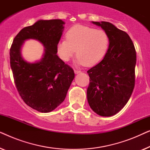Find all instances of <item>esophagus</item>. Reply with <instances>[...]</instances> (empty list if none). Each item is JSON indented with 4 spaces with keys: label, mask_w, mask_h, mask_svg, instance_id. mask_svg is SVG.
I'll return each instance as SVG.
<instances>
[{
    "label": "esophagus",
    "mask_w": 150,
    "mask_h": 150,
    "mask_svg": "<svg viewBox=\"0 0 150 150\" xmlns=\"http://www.w3.org/2000/svg\"><path fill=\"white\" fill-rule=\"evenodd\" d=\"M81 71L76 70V69H74V73H75V74H79V73H81Z\"/></svg>",
    "instance_id": "34e87169"
}]
</instances>
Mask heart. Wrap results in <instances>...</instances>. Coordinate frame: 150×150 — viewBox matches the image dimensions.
I'll return each instance as SVG.
<instances>
[{
  "label": "heart",
  "mask_w": 150,
  "mask_h": 150,
  "mask_svg": "<svg viewBox=\"0 0 150 150\" xmlns=\"http://www.w3.org/2000/svg\"><path fill=\"white\" fill-rule=\"evenodd\" d=\"M57 45V52L63 61H67L76 53L77 63L93 66L105 56L109 47V38L103 30L83 25H74Z\"/></svg>",
  "instance_id": "1"
}]
</instances>
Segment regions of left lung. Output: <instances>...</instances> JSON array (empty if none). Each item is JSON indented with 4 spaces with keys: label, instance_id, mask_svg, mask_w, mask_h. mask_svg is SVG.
I'll use <instances>...</instances> for the list:
<instances>
[{
    "label": "left lung",
    "instance_id": "left-lung-1",
    "mask_svg": "<svg viewBox=\"0 0 150 150\" xmlns=\"http://www.w3.org/2000/svg\"><path fill=\"white\" fill-rule=\"evenodd\" d=\"M108 34L110 43L104 59L87 71V100L96 113L112 116L130 99L135 84L136 50L130 37L108 22H92Z\"/></svg>",
    "mask_w": 150,
    "mask_h": 150
}]
</instances>
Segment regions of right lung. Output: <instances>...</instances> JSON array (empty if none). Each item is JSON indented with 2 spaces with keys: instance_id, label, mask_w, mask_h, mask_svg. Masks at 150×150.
<instances>
[{
  "instance_id": "1",
  "label": "right lung",
  "mask_w": 150,
  "mask_h": 150,
  "mask_svg": "<svg viewBox=\"0 0 150 150\" xmlns=\"http://www.w3.org/2000/svg\"><path fill=\"white\" fill-rule=\"evenodd\" d=\"M61 20H40L15 37L10 48V65L16 87L24 102L41 112L54 110L64 101L74 79L73 69L57 56V45L64 28ZM36 39L45 47L40 61L28 63L22 58L24 41Z\"/></svg>"
}]
</instances>
